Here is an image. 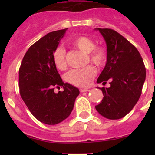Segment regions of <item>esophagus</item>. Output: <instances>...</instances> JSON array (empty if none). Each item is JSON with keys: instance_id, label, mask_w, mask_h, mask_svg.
Here are the masks:
<instances>
[{"instance_id": "1", "label": "esophagus", "mask_w": 155, "mask_h": 155, "mask_svg": "<svg viewBox=\"0 0 155 155\" xmlns=\"http://www.w3.org/2000/svg\"><path fill=\"white\" fill-rule=\"evenodd\" d=\"M87 91H90L89 89H85V88H80V92H87Z\"/></svg>"}]
</instances>
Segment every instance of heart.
<instances>
[{
	"mask_svg": "<svg viewBox=\"0 0 155 155\" xmlns=\"http://www.w3.org/2000/svg\"><path fill=\"white\" fill-rule=\"evenodd\" d=\"M73 47L86 53L89 61L95 66L101 68L107 61V51L103 47H95L94 41L87 37H76L70 42ZM66 51L62 47L55 48L52 54L53 61L58 70H64L67 67ZM95 76V70L92 66H87L81 69H73L68 73L66 79L68 82L77 87H87Z\"/></svg>",
	"mask_w": 155,
	"mask_h": 155,
	"instance_id": "obj_1",
	"label": "heart"
}]
</instances>
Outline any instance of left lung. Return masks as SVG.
I'll list each match as a JSON object with an SVG mask.
<instances>
[{"label":"left lung","instance_id":"1","mask_svg":"<svg viewBox=\"0 0 155 155\" xmlns=\"http://www.w3.org/2000/svg\"><path fill=\"white\" fill-rule=\"evenodd\" d=\"M94 30L102 34L107 47V63L97 82L104 85L110 81L109 87H99L104 96L95 108L108 119H120L140 99L145 80V65L137 48L121 34L109 28Z\"/></svg>","mask_w":155,"mask_h":155}]
</instances>
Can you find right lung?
Here are the masks:
<instances>
[{
	"label": "right lung",
	"instance_id": "right-lung-1",
	"mask_svg": "<svg viewBox=\"0 0 155 155\" xmlns=\"http://www.w3.org/2000/svg\"><path fill=\"white\" fill-rule=\"evenodd\" d=\"M68 28L52 31L32 45L25 54L18 71L20 95L30 112L40 122L54 125L70 115L79 90L64 83L52 54ZM63 87L55 93L54 87Z\"/></svg>",
	"mask_w": 155,
	"mask_h": 155
}]
</instances>
